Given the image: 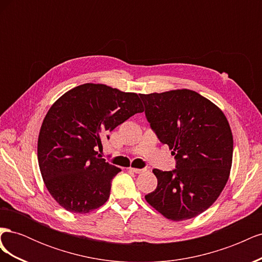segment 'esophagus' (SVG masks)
<instances>
[{
  "label": "esophagus",
  "mask_w": 262,
  "mask_h": 262,
  "mask_svg": "<svg viewBox=\"0 0 262 262\" xmlns=\"http://www.w3.org/2000/svg\"><path fill=\"white\" fill-rule=\"evenodd\" d=\"M129 170L132 172H136V173H141V172L145 171V169H139V168H132V167H130Z\"/></svg>",
  "instance_id": "34e87169"
}]
</instances>
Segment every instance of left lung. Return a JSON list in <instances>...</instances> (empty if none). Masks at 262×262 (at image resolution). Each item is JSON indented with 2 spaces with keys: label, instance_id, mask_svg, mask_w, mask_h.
Here are the masks:
<instances>
[{
  "label": "left lung",
  "instance_id": "obj_1",
  "mask_svg": "<svg viewBox=\"0 0 262 262\" xmlns=\"http://www.w3.org/2000/svg\"><path fill=\"white\" fill-rule=\"evenodd\" d=\"M150 129L175 156V169H153L157 187L145 200L171 221L195 217L215 202L228 180L233 136L226 117L189 90L140 94Z\"/></svg>",
  "mask_w": 262,
  "mask_h": 262
}]
</instances>
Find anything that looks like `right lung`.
I'll return each mask as SVG.
<instances>
[{
	"mask_svg": "<svg viewBox=\"0 0 262 262\" xmlns=\"http://www.w3.org/2000/svg\"><path fill=\"white\" fill-rule=\"evenodd\" d=\"M143 113L134 93L87 83L67 92L46 115L38 138V163L47 189L61 207L89 213L110 195L120 168L100 158L102 139Z\"/></svg>",
	"mask_w": 262,
	"mask_h": 262,
	"instance_id": "obj_1",
	"label": "right lung"
}]
</instances>
